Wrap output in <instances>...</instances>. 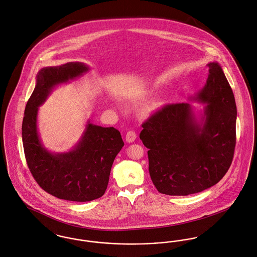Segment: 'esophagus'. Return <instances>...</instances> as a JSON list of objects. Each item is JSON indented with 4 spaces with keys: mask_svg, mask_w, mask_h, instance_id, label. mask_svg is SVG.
Returning <instances> with one entry per match:
<instances>
[{
    "mask_svg": "<svg viewBox=\"0 0 257 257\" xmlns=\"http://www.w3.org/2000/svg\"><path fill=\"white\" fill-rule=\"evenodd\" d=\"M136 133H135V132H133V131H129V132H127L126 137H125V139H126V142H127V143H133V142L136 140Z\"/></svg>",
    "mask_w": 257,
    "mask_h": 257,
    "instance_id": "obj_1",
    "label": "esophagus"
}]
</instances>
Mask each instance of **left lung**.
I'll list each match as a JSON object with an SVG mask.
<instances>
[{"instance_id": "1", "label": "left lung", "mask_w": 257, "mask_h": 257, "mask_svg": "<svg viewBox=\"0 0 257 257\" xmlns=\"http://www.w3.org/2000/svg\"><path fill=\"white\" fill-rule=\"evenodd\" d=\"M191 101L206 104L200 118L188 103L166 105L143 123L140 139L149 149V171L157 190L186 196L216 184L232 163L237 107L217 62Z\"/></svg>"}]
</instances>
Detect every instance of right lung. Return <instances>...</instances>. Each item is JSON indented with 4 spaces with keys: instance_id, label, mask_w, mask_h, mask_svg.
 Returning a JSON list of instances; mask_svg holds the SVG:
<instances>
[{
    "instance_id": "add662e5",
    "label": "right lung",
    "mask_w": 257,
    "mask_h": 257,
    "mask_svg": "<svg viewBox=\"0 0 257 257\" xmlns=\"http://www.w3.org/2000/svg\"><path fill=\"white\" fill-rule=\"evenodd\" d=\"M88 71L89 67L80 62L40 70L22 122L24 153L34 179L47 193L74 202H88L104 195L114 158L124 146L120 132L88 120L73 150L55 153L47 151L41 141L38 111L54 87Z\"/></svg>"
}]
</instances>
